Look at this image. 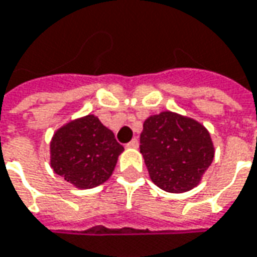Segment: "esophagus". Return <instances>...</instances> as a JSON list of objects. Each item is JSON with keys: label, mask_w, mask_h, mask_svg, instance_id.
<instances>
[{"label": "esophagus", "mask_w": 257, "mask_h": 257, "mask_svg": "<svg viewBox=\"0 0 257 257\" xmlns=\"http://www.w3.org/2000/svg\"><path fill=\"white\" fill-rule=\"evenodd\" d=\"M138 146H139V142H138V139H136V138L135 139H132V141L126 145V148H131V149H136Z\"/></svg>", "instance_id": "obj_1"}]
</instances>
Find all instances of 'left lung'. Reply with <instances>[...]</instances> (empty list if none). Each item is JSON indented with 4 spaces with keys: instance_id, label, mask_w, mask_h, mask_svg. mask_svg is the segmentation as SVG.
Wrapping results in <instances>:
<instances>
[{
    "instance_id": "8db88e82",
    "label": "left lung",
    "mask_w": 257,
    "mask_h": 257,
    "mask_svg": "<svg viewBox=\"0 0 257 257\" xmlns=\"http://www.w3.org/2000/svg\"><path fill=\"white\" fill-rule=\"evenodd\" d=\"M141 153L151 180L167 193H186L200 184L214 160L207 128L190 116L163 111L143 122Z\"/></svg>"
}]
</instances>
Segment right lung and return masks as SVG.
<instances>
[{"mask_svg": "<svg viewBox=\"0 0 257 257\" xmlns=\"http://www.w3.org/2000/svg\"><path fill=\"white\" fill-rule=\"evenodd\" d=\"M122 152L114 132L88 114L56 131L50 141V167L74 187L87 190L111 177Z\"/></svg>", "mask_w": 257, "mask_h": 257, "instance_id": "right-lung-1", "label": "right lung"}]
</instances>
